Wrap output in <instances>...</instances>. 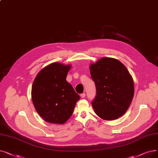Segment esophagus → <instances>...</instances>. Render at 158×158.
Masks as SVG:
<instances>
[{"mask_svg": "<svg viewBox=\"0 0 158 158\" xmlns=\"http://www.w3.org/2000/svg\"><path fill=\"white\" fill-rule=\"evenodd\" d=\"M81 98H84L85 96H86V94H85V93H83V94H81Z\"/></svg>", "mask_w": 158, "mask_h": 158, "instance_id": "1", "label": "esophagus"}]
</instances>
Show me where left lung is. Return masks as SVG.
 I'll use <instances>...</instances> for the list:
<instances>
[{
	"label": "left lung",
	"mask_w": 158,
	"mask_h": 158,
	"mask_svg": "<svg viewBox=\"0 0 158 158\" xmlns=\"http://www.w3.org/2000/svg\"><path fill=\"white\" fill-rule=\"evenodd\" d=\"M90 71L96 86V96L92 102L95 113L104 120L118 119L133 99L132 75L119 60L111 57H102L90 64Z\"/></svg>",
	"instance_id": "1"
}]
</instances>
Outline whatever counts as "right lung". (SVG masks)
<instances>
[{
  "instance_id": "1",
  "label": "right lung",
  "mask_w": 158,
  "mask_h": 158,
  "mask_svg": "<svg viewBox=\"0 0 158 158\" xmlns=\"http://www.w3.org/2000/svg\"><path fill=\"white\" fill-rule=\"evenodd\" d=\"M70 64L53 63L44 67L32 85L31 99L36 111L45 121L63 125L73 114L79 95L66 81Z\"/></svg>"
}]
</instances>
